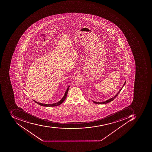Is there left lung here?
I'll list each match as a JSON object with an SVG mask.
<instances>
[{
	"label": "left lung",
	"mask_w": 152,
	"mask_h": 152,
	"mask_svg": "<svg viewBox=\"0 0 152 152\" xmlns=\"http://www.w3.org/2000/svg\"><path fill=\"white\" fill-rule=\"evenodd\" d=\"M125 83H126V82H125V83H124V85H123V87H122V88L120 89V90H119V91L118 92V94H117L115 96H114L113 98H110V99H109L108 100H106V101H104V102H95V101H93V102L95 104H107L108 103L110 102V101H113V99H114L115 98H116L118 95V94H119V93H120V91L122 90V89L123 88V87H124V86L125 85Z\"/></svg>",
	"instance_id": "left-lung-1"
}]
</instances>
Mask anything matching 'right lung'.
Returning a JSON list of instances; mask_svg holds the SVG:
<instances>
[{
	"label": "right lung",
	"instance_id": "1",
	"mask_svg": "<svg viewBox=\"0 0 152 152\" xmlns=\"http://www.w3.org/2000/svg\"><path fill=\"white\" fill-rule=\"evenodd\" d=\"M70 86H69L67 88V90L65 91V94H64V96L63 97V98L58 101V102L56 103L52 104H43L40 103L38 102L37 101H35V100H34L35 103L39 104V105H42V106H44V107H56V106H58V105H60V104L63 102L66 99V97H67V94L68 93L69 89V87Z\"/></svg>",
	"mask_w": 152,
	"mask_h": 152
}]
</instances>
